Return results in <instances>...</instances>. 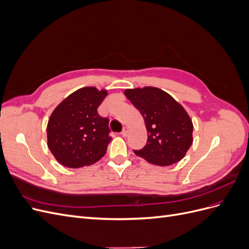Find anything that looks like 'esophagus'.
Returning <instances> with one entry per match:
<instances>
[{
  "label": "esophagus",
  "mask_w": 249,
  "mask_h": 249,
  "mask_svg": "<svg viewBox=\"0 0 249 249\" xmlns=\"http://www.w3.org/2000/svg\"><path fill=\"white\" fill-rule=\"evenodd\" d=\"M127 134H129V129H127L126 126H124V129H123V131H122V135H123L124 137H126Z\"/></svg>",
  "instance_id": "34e87169"
}]
</instances>
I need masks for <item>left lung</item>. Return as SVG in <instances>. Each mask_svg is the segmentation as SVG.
Wrapping results in <instances>:
<instances>
[{
    "instance_id": "8db88e82",
    "label": "left lung",
    "mask_w": 249,
    "mask_h": 249,
    "mask_svg": "<svg viewBox=\"0 0 249 249\" xmlns=\"http://www.w3.org/2000/svg\"><path fill=\"white\" fill-rule=\"evenodd\" d=\"M124 94L140 111L147 130L146 145L134 150L135 155L159 166L182 160L193 141L192 120L186 110L159 88L126 89Z\"/></svg>"
}]
</instances>
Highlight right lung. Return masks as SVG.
I'll list each match as a JSON object with an SVG mask.
<instances>
[{
  "instance_id": "1",
  "label": "right lung",
  "mask_w": 249,
  "mask_h": 249,
  "mask_svg": "<svg viewBox=\"0 0 249 249\" xmlns=\"http://www.w3.org/2000/svg\"><path fill=\"white\" fill-rule=\"evenodd\" d=\"M106 90L84 87L74 91L53 111L47 127L48 146L65 167L92 165L106 154L111 137L109 119L97 113Z\"/></svg>"
}]
</instances>
